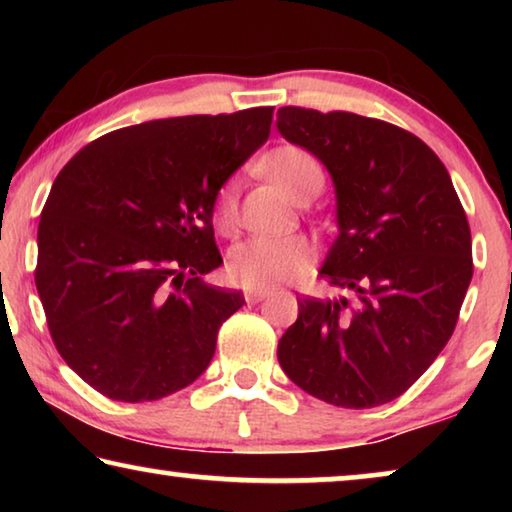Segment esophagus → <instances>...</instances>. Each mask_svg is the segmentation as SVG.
Listing matches in <instances>:
<instances>
[{"instance_id": "34e87169", "label": "esophagus", "mask_w": 512, "mask_h": 512, "mask_svg": "<svg viewBox=\"0 0 512 512\" xmlns=\"http://www.w3.org/2000/svg\"><path fill=\"white\" fill-rule=\"evenodd\" d=\"M266 296H268V289H264V287H259V289H246V291H244L246 302H259V300H264Z\"/></svg>"}]
</instances>
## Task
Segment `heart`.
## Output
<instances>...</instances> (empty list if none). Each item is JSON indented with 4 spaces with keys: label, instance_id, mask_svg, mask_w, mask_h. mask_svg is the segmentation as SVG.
<instances>
[{
    "label": "heart",
    "instance_id": "1",
    "mask_svg": "<svg viewBox=\"0 0 512 512\" xmlns=\"http://www.w3.org/2000/svg\"><path fill=\"white\" fill-rule=\"evenodd\" d=\"M268 178L291 198H298L323 185V167L307 149L296 144H282L264 158ZM212 219L221 232L235 230L237 225V192L235 183H223L212 203ZM316 255L314 244L302 235L291 237H255L232 248L228 255V277L246 289L273 287L300 275Z\"/></svg>",
    "mask_w": 512,
    "mask_h": 512
}]
</instances>
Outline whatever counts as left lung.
Wrapping results in <instances>:
<instances>
[{
	"mask_svg": "<svg viewBox=\"0 0 512 512\" xmlns=\"http://www.w3.org/2000/svg\"><path fill=\"white\" fill-rule=\"evenodd\" d=\"M277 131L332 173L339 237L320 277L348 291L298 298L277 359L327 404L391 402L447 345L472 280L470 223L452 178L420 137L381 119L284 106Z\"/></svg>",
	"mask_w": 512,
	"mask_h": 512,
	"instance_id": "obj_1",
	"label": "left lung"
}]
</instances>
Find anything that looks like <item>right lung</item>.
I'll return each instance as SVG.
<instances>
[{
    "label": "right lung",
    "instance_id": "obj_1",
    "mask_svg": "<svg viewBox=\"0 0 512 512\" xmlns=\"http://www.w3.org/2000/svg\"><path fill=\"white\" fill-rule=\"evenodd\" d=\"M273 106L155 119L97 137L54 180L36 287L65 363L117 402H153L203 375L244 305L203 280L221 266L212 203L266 142Z\"/></svg>",
    "mask_w": 512,
    "mask_h": 512
}]
</instances>
